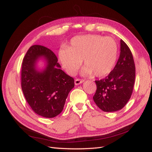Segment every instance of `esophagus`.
<instances>
[{
    "instance_id": "obj_1",
    "label": "esophagus",
    "mask_w": 152,
    "mask_h": 152,
    "mask_svg": "<svg viewBox=\"0 0 152 152\" xmlns=\"http://www.w3.org/2000/svg\"><path fill=\"white\" fill-rule=\"evenodd\" d=\"M83 82V80H80V79H76L75 81H74V83H75V85H76V86L81 84V83H82Z\"/></svg>"
}]
</instances>
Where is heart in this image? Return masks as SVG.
<instances>
[{
  "instance_id": "obj_1",
  "label": "heart",
  "mask_w": 152,
  "mask_h": 152,
  "mask_svg": "<svg viewBox=\"0 0 152 152\" xmlns=\"http://www.w3.org/2000/svg\"><path fill=\"white\" fill-rule=\"evenodd\" d=\"M118 46L114 38L98 34L82 35L74 37L67 48H61L58 57L67 74L74 76L83 60L85 66L82 76L104 77L115 65Z\"/></svg>"
}]
</instances>
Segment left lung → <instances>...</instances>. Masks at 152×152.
<instances>
[{"label": "left lung", "instance_id": "1", "mask_svg": "<svg viewBox=\"0 0 152 152\" xmlns=\"http://www.w3.org/2000/svg\"><path fill=\"white\" fill-rule=\"evenodd\" d=\"M135 80V66L129 48L120 40V55L114 69L105 78L96 80L93 101L104 112L122 109L130 99Z\"/></svg>", "mask_w": 152, "mask_h": 152}]
</instances>
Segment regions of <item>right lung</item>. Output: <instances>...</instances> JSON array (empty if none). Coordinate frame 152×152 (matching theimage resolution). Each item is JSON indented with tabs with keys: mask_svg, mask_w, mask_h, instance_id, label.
<instances>
[{
	"mask_svg": "<svg viewBox=\"0 0 152 152\" xmlns=\"http://www.w3.org/2000/svg\"><path fill=\"white\" fill-rule=\"evenodd\" d=\"M43 60L45 64L38 68ZM52 51L40 45L32 46L23 58L21 69V88L32 110L40 116L51 118L62 112L74 80L61 69Z\"/></svg>",
	"mask_w": 152,
	"mask_h": 152,
	"instance_id": "add662e5",
	"label": "right lung"
}]
</instances>
